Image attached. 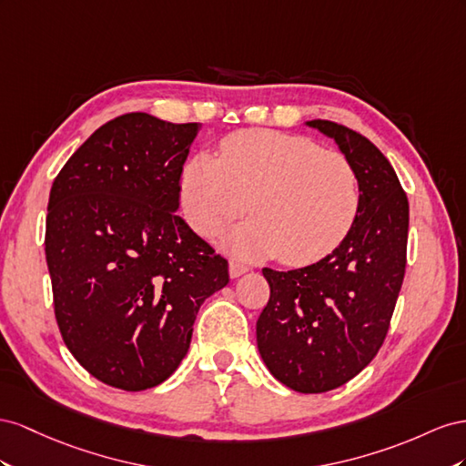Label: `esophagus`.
I'll return each mask as SVG.
<instances>
[{
	"mask_svg": "<svg viewBox=\"0 0 466 466\" xmlns=\"http://www.w3.org/2000/svg\"><path fill=\"white\" fill-rule=\"evenodd\" d=\"M228 271H230V277L236 279V277H240V275H244L248 271V265H244L240 261H230Z\"/></svg>",
	"mask_w": 466,
	"mask_h": 466,
	"instance_id": "esophagus-1",
	"label": "esophagus"
}]
</instances>
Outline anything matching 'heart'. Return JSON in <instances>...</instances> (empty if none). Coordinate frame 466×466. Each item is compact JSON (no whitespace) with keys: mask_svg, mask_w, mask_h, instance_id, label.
I'll use <instances>...</instances> for the list:
<instances>
[{"mask_svg":"<svg viewBox=\"0 0 466 466\" xmlns=\"http://www.w3.org/2000/svg\"><path fill=\"white\" fill-rule=\"evenodd\" d=\"M254 218L226 238L246 258L307 265L331 254L353 228L361 185L351 159L302 135L246 130L220 157L195 156L181 177V208L193 230L215 236L249 208Z\"/></svg>","mask_w":466,"mask_h":466,"instance_id":"1","label":"heart"}]
</instances>
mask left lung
Masks as SVG:
<instances>
[{"instance_id":"left-lung-1","label":"left lung","mask_w":466,"mask_h":466,"mask_svg":"<svg viewBox=\"0 0 466 466\" xmlns=\"http://www.w3.org/2000/svg\"><path fill=\"white\" fill-rule=\"evenodd\" d=\"M351 159L361 207L345 240L292 271L263 268L271 295L258 318V350L285 387L318 394L351 380L387 338L406 271L408 197L390 162L359 132L316 118Z\"/></svg>"}]
</instances>
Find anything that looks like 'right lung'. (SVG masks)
<instances>
[{
    "instance_id": "add662e5",
    "label": "right lung",
    "mask_w": 466,
    "mask_h": 466,
    "mask_svg": "<svg viewBox=\"0 0 466 466\" xmlns=\"http://www.w3.org/2000/svg\"><path fill=\"white\" fill-rule=\"evenodd\" d=\"M198 125L148 113L105 123L52 183L45 251L66 348L121 390L157 387L187 355L198 309L228 261L179 215Z\"/></svg>"
}]
</instances>
